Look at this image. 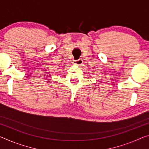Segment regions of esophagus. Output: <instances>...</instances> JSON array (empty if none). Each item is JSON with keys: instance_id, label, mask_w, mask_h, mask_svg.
Wrapping results in <instances>:
<instances>
[{"instance_id": "34e87169", "label": "esophagus", "mask_w": 149, "mask_h": 149, "mask_svg": "<svg viewBox=\"0 0 149 149\" xmlns=\"http://www.w3.org/2000/svg\"><path fill=\"white\" fill-rule=\"evenodd\" d=\"M82 63H83V61H82V59H79V60H74L73 61V64L74 65H76L78 66H81Z\"/></svg>"}]
</instances>
